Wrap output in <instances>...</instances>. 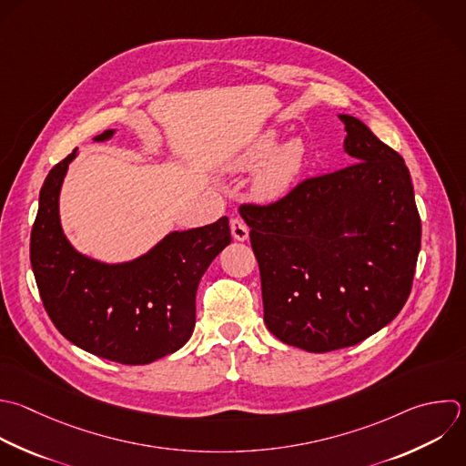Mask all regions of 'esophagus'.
Returning a JSON list of instances; mask_svg holds the SVG:
<instances>
[{
	"instance_id": "34e87169",
	"label": "esophagus",
	"mask_w": 466,
	"mask_h": 466,
	"mask_svg": "<svg viewBox=\"0 0 466 466\" xmlns=\"http://www.w3.org/2000/svg\"><path fill=\"white\" fill-rule=\"evenodd\" d=\"M231 235L235 240L244 242L249 237V228L240 218H231Z\"/></svg>"
}]
</instances>
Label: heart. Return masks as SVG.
Instances as JSON below:
<instances>
[{
  "label": "heart",
  "instance_id": "1",
  "mask_svg": "<svg viewBox=\"0 0 466 466\" xmlns=\"http://www.w3.org/2000/svg\"><path fill=\"white\" fill-rule=\"evenodd\" d=\"M277 131L258 135L235 160V171L258 169L253 180V193L260 200H279L295 186L306 158L300 140L291 138L277 147Z\"/></svg>",
  "mask_w": 466,
  "mask_h": 466
}]
</instances>
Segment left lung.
<instances>
[{
  "instance_id": "1",
  "label": "left lung",
  "mask_w": 466,
  "mask_h": 466,
  "mask_svg": "<svg viewBox=\"0 0 466 466\" xmlns=\"http://www.w3.org/2000/svg\"><path fill=\"white\" fill-rule=\"evenodd\" d=\"M350 166L242 204L260 269L264 322L289 346H353L402 309L420 248L410 171L360 120L340 115Z\"/></svg>"
}]
</instances>
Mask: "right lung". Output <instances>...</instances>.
I'll list each match as a JSON object with an SVG mask.
<instances>
[{
    "mask_svg": "<svg viewBox=\"0 0 466 466\" xmlns=\"http://www.w3.org/2000/svg\"><path fill=\"white\" fill-rule=\"evenodd\" d=\"M76 151L49 171L40 191L31 264L42 302L58 331L78 348L120 364L153 362L189 340L198 282L231 242L229 220L173 231L126 264L87 258L66 238L58 213L60 187Z\"/></svg>",
    "mask_w": 466,
    "mask_h": 466,
    "instance_id": "1",
    "label": "right lung"
}]
</instances>
